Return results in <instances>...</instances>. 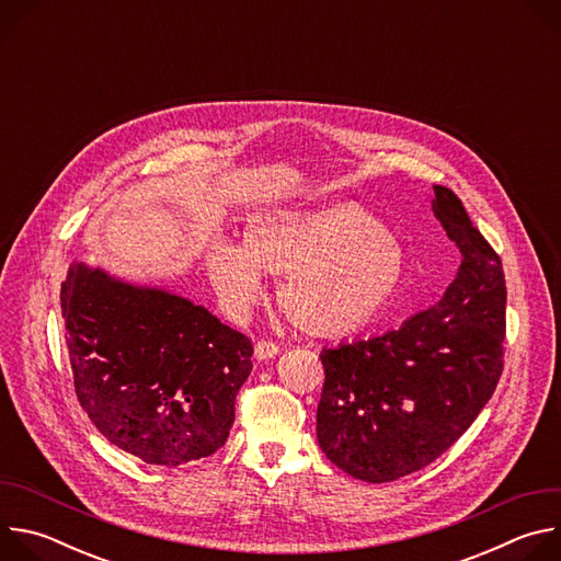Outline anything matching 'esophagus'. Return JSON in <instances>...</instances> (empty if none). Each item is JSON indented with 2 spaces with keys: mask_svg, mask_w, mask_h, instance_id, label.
Wrapping results in <instances>:
<instances>
[{
  "mask_svg": "<svg viewBox=\"0 0 561 561\" xmlns=\"http://www.w3.org/2000/svg\"><path fill=\"white\" fill-rule=\"evenodd\" d=\"M279 351H282V346H279L277 342H271V340H260V342L255 344V357H257L260 362L273 359L275 355H279Z\"/></svg>",
  "mask_w": 561,
  "mask_h": 561,
  "instance_id": "1",
  "label": "esophagus"
}]
</instances>
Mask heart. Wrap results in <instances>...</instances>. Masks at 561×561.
Wrapping results in <instances>:
<instances>
[{
    "label": "heart",
    "instance_id": "heart-1",
    "mask_svg": "<svg viewBox=\"0 0 561 561\" xmlns=\"http://www.w3.org/2000/svg\"><path fill=\"white\" fill-rule=\"evenodd\" d=\"M206 271L219 304L244 319L262 299V275H279L277 304L312 337H348L397 301L409 264L397 239L366 208L333 204L249 219L242 249L210 244Z\"/></svg>",
    "mask_w": 561,
    "mask_h": 561
}]
</instances>
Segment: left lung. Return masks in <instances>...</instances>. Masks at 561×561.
<instances>
[{"mask_svg": "<svg viewBox=\"0 0 561 561\" xmlns=\"http://www.w3.org/2000/svg\"><path fill=\"white\" fill-rule=\"evenodd\" d=\"M433 213L461 253L444 297L397 331L322 351L317 442L370 484L446 453L489 404L504 370L506 282L500 255L461 199L435 186Z\"/></svg>", "mask_w": 561, "mask_h": 561, "instance_id": "left-lung-1", "label": "left lung"}]
</instances>
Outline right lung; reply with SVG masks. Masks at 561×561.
<instances>
[{"mask_svg": "<svg viewBox=\"0 0 561 561\" xmlns=\"http://www.w3.org/2000/svg\"><path fill=\"white\" fill-rule=\"evenodd\" d=\"M61 317L79 404L117 448L154 466L213 455L228 439L253 344L204 306L72 264Z\"/></svg>", "mask_w": 561, "mask_h": 561, "instance_id": "obj_1", "label": "right lung"}]
</instances>
